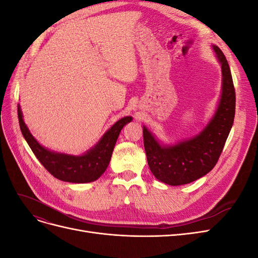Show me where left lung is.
<instances>
[{
  "label": "left lung",
  "mask_w": 258,
  "mask_h": 258,
  "mask_svg": "<svg viewBox=\"0 0 258 258\" xmlns=\"http://www.w3.org/2000/svg\"><path fill=\"white\" fill-rule=\"evenodd\" d=\"M222 67V95L215 114L199 135L174 145H163L143 127L144 148L152 173L171 186L191 183L209 173L220 158L236 112V92L223 51L213 45Z\"/></svg>",
  "instance_id": "8db88e82"
}]
</instances>
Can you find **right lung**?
Returning <instances> with one entry per match:
<instances>
[{"mask_svg": "<svg viewBox=\"0 0 258 258\" xmlns=\"http://www.w3.org/2000/svg\"><path fill=\"white\" fill-rule=\"evenodd\" d=\"M18 119L23 138L26 139L35 157L51 175L64 182L89 183L96 181L105 172L117 138L124 124L132 120V117L126 116L116 121L100 139V141L82 156L56 153L42 146L31 135L23 121L20 105H18Z\"/></svg>", "mask_w": 258, "mask_h": 258, "instance_id": "1", "label": "right lung"}]
</instances>
